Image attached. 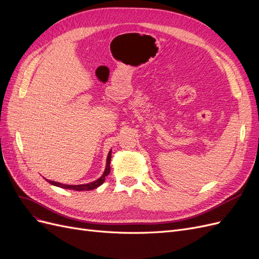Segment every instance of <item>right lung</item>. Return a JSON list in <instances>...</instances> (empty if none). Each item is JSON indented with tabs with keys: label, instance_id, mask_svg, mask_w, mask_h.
Here are the masks:
<instances>
[{
	"label": "right lung",
	"instance_id": "add662e5",
	"mask_svg": "<svg viewBox=\"0 0 259 259\" xmlns=\"http://www.w3.org/2000/svg\"><path fill=\"white\" fill-rule=\"evenodd\" d=\"M110 162H111V150L108 153V157H107V165H106V169L103 174V176L100 177L99 179H97L96 181L91 182V183H88V184H80V185H66V184H62V183H58V182H55V181H50V180L46 179L47 181H49L50 184L55 185V186H58L61 188H65V189H73V190H77V192H80V190H92L94 188H97L98 186L102 185L105 182V179L106 177L110 174Z\"/></svg>",
	"mask_w": 259,
	"mask_h": 259
}]
</instances>
